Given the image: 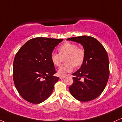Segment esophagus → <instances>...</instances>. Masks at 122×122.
Masks as SVG:
<instances>
[{
	"label": "esophagus",
	"instance_id": "esophagus-1",
	"mask_svg": "<svg viewBox=\"0 0 122 122\" xmlns=\"http://www.w3.org/2000/svg\"><path fill=\"white\" fill-rule=\"evenodd\" d=\"M66 77L65 76H60V79H61V80H62V79H64Z\"/></svg>",
	"mask_w": 122,
	"mask_h": 122
}]
</instances>
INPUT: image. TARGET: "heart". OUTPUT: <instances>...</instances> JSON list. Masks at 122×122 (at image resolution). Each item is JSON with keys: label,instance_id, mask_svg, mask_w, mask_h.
I'll return each instance as SVG.
<instances>
[{"label": "heart", "instance_id": "heart-1", "mask_svg": "<svg viewBox=\"0 0 122 122\" xmlns=\"http://www.w3.org/2000/svg\"><path fill=\"white\" fill-rule=\"evenodd\" d=\"M59 54L53 52L51 55L52 62L56 66H59L62 61V58L65 56V64H62L58 69L60 75H64L66 73L71 72L76 67L80 66L82 64L85 59V50L81 47L72 42H65L58 49Z\"/></svg>", "mask_w": 122, "mask_h": 122}]
</instances>
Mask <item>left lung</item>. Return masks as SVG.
Here are the masks:
<instances>
[{
  "instance_id": "8db88e82",
  "label": "left lung",
  "mask_w": 122,
  "mask_h": 122,
  "mask_svg": "<svg viewBox=\"0 0 122 122\" xmlns=\"http://www.w3.org/2000/svg\"><path fill=\"white\" fill-rule=\"evenodd\" d=\"M81 44L85 50L83 62L74 76L70 94L81 102L95 99L103 92L109 77V62L106 51L97 39L88 36L69 38ZM81 78L82 80H80Z\"/></svg>"
}]
</instances>
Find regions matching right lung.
<instances>
[{"mask_svg":"<svg viewBox=\"0 0 122 122\" xmlns=\"http://www.w3.org/2000/svg\"><path fill=\"white\" fill-rule=\"evenodd\" d=\"M63 39L36 37L28 41L15 57L13 79L17 92L32 103L46 100L52 93L59 80L53 76L55 65L51 55Z\"/></svg>","mask_w":122,"mask_h":122,"instance_id":"right-lung-1","label":"right lung"}]
</instances>
